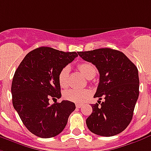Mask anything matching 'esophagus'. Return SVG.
<instances>
[{
	"label": "esophagus",
	"instance_id": "1",
	"mask_svg": "<svg viewBox=\"0 0 151 151\" xmlns=\"http://www.w3.org/2000/svg\"><path fill=\"white\" fill-rule=\"evenodd\" d=\"M81 106H82V104H80V103L76 104V107H77V108H81Z\"/></svg>",
	"mask_w": 151,
	"mask_h": 151
}]
</instances>
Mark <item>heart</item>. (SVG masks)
I'll use <instances>...</instances> for the list:
<instances>
[{"mask_svg": "<svg viewBox=\"0 0 151 151\" xmlns=\"http://www.w3.org/2000/svg\"><path fill=\"white\" fill-rule=\"evenodd\" d=\"M78 70L88 79L95 76L97 70L95 66L90 62H82L78 65ZM70 67H63L58 74V82L61 87H66L69 84ZM90 92L86 89H69L64 93V98L73 102H82L89 98Z\"/></svg>", "mask_w": 151, "mask_h": 151, "instance_id": "1", "label": "heart"}]
</instances>
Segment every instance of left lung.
<instances>
[{"label": "left lung", "instance_id": "obj_1", "mask_svg": "<svg viewBox=\"0 0 151 151\" xmlns=\"http://www.w3.org/2000/svg\"><path fill=\"white\" fill-rule=\"evenodd\" d=\"M97 67L100 80L94 98L104 101L92 105L87 127L95 134L110 137L123 131L133 118L139 95L138 71L123 53L110 48L78 52Z\"/></svg>", "mask_w": 151, "mask_h": 151}]
</instances>
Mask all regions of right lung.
Masks as SVG:
<instances>
[{
	"instance_id": "right-lung-1",
	"label": "right lung",
	"mask_w": 151,
	"mask_h": 151,
	"mask_svg": "<svg viewBox=\"0 0 151 151\" xmlns=\"http://www.w3.org/2000/svg\"><path fill=\"white\" fill-rule=\"evenodd\" d=\"M78 57L50 47L32 50L13 76L11 93L14 109L30 132L43 138L55 137L64 129L75 104L70 101L50 105V98L61 97L58 74Z\"/></svg>"
}]
</instances>
